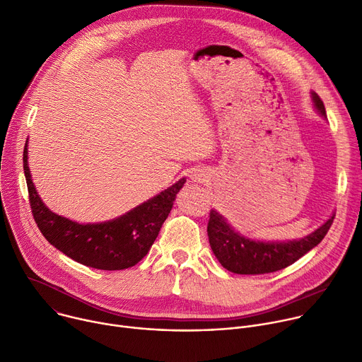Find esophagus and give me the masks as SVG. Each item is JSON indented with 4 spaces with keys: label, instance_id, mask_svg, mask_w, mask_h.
<instances>
[{
    "label": "esophagus",
    "instance_id": "34e87169",
    "mask_svg": "<svg viewBox=\"0 0 362 362\" xmlns=\"http://www.w3.org/2000/svg\"><path fill=\"white\" fill-rule=\"evenodd\" d=\"M192 180L193 182H198V183H204L208 180V175L204 172V170H196L192 173Z\"/></svg>",
    "mask_w": 362,
    "mask_h": 362
}]
</instances>
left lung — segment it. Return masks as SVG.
I'll return each instance as SVG.
<instances>
[{"mask_svg":"<svg viewBox=\"0 0 362 362\" xmlns=\"http://www.w3.org/2000/svg\"><path fill=\"white\" fill-rule=\"evenodd\" d=\"M312 100L319 114L326 117L325 105L317 93L312 92ZM334 218L335 215L302 240L262 243L240 235L222 215L212 209L208 222V237L215 257L228 272L237 274H266L291 266L294 261L315 248L329 231Z\"/></svg>","mask_w":362,"mask_h":362,"instance_id":"obj_1","label":"left lung"}]
</instances>
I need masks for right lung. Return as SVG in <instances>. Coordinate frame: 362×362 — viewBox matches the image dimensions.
I'll list each match as a JSON object with an SVG mask.
<instances>
[{"label": "right lung", "instance_id": "right-lung-1", "mask_svg": "<svg viewBox=\"0 0 362 362\" xmlns=\"http://www.w3.org/2000/svg\"><path fill=\"white\" fill-rule=\"evenodd\" d=\"M24 175L31 214L43 237L64 255L98 270H124L136 266L156 241L169 216L177 192L186 179L131 209L125 215L101 223H78L53 214L39 198L31 182L27 144L23 153Z\"/></svg>", "mask_w": 362, "mask_h": 362}]
</instances>
